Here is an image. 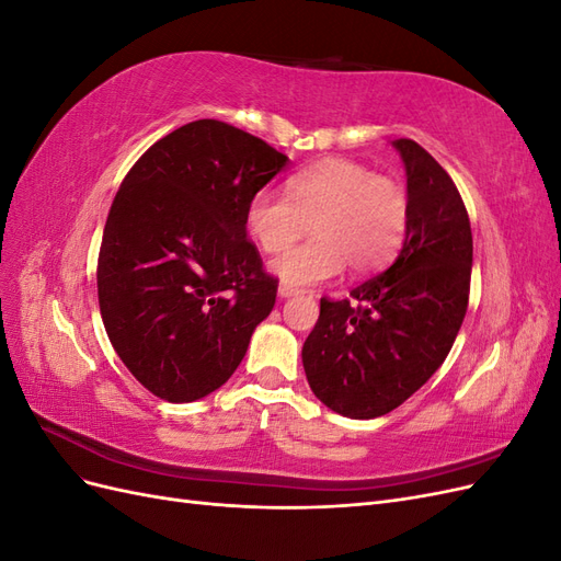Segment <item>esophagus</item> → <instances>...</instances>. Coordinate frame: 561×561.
<instances>
[{
    "label": "esophagus",
    "mask_w": 561,
    "mask_h": 561,
    "mask_svg": "<svg viewBox=\"0 0 561 561\" xmlns=\"http://www.w3.org/2000/svg\"><path fill=\"white\" fill-rule=\"evenodd\" d=\"M295 295H301L299 287L285 285V283H280V285H278V297H295Z\"/></svg>",
    "instance_id": "1"
}]
</instances>
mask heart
Listing matches in <instances>:
<instances>
[{
	"instance_id": "b5f03b06",
	"label": "heart",
	"mask_w": 561,
	"mask_h": 561,
	"mask_svg": "<svg viewBox=\"0 0 561 561\" xmlns=\"http://www.w3.org/2000/svg\"><path fill=\"white\" fill-rule=\"evenodd\" d=\"M412 201L407 184L351 159H322L295 173L285 196L252 194L245 229L264 252H280L307 231L313 239L283 252L271 271L293 287L330 280L346 262L369 274L396 257L410 229Z\"/></svg>"
}]
</instances>
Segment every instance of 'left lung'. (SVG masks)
I'll list each match as a JSON object with an SVG mask.
<instances>
[{
  "mask_svg": "<svg viewBox=\"0 0 561 561\" xmlns=\"http://www.w3.org/2000/svg\"><path fill=\"white\" fill-rule=\"evenodd\" d=\"M412 213L398 260L351 297L320 299L301 363L316 398L348 419L393 412L445 363L470 295L472 231L454 180L410 138L393 142Z\"/></svg>",
  "mask_w": 561,
  "mask_h": 561,
  "instance_id": "1",
  "label": "left lung"
}]
</instances>
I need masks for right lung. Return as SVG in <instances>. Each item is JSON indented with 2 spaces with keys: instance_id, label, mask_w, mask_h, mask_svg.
I'll list each match as a JSON object with an SVG mask.
<instances>
[{
  "instance_id": "right-lung-1",
  "label": "right lung",
  "mask_w": 561,
  "mask_h": 561,
  "mask_svg": "<svg viewBox=\"0 0 561 561\" xmlns=\"http://www.w3.org/2000/svg\"><path fill=\"white\" fill-rule=\"evenodd\" d=\"M287 157L217 118L151 145L124 178L98 254V301L118 358L168 402L206 398L241 365L278 278L245 206Z\"/></svg>"
}]
</instances>
